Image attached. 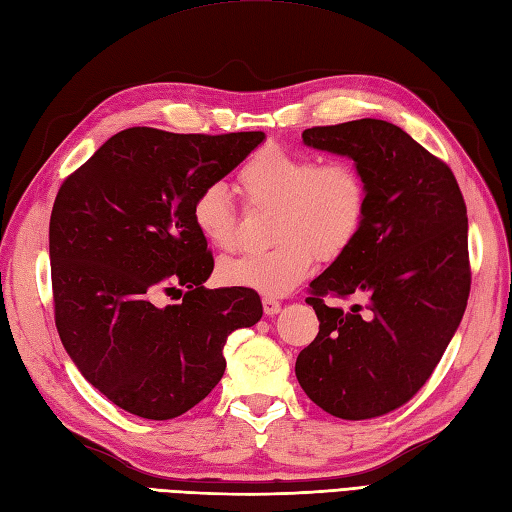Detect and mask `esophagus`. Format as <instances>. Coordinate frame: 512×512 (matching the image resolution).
Listing matches in <instances>:
<instances>
[{
    "instance_id": "esophagus-1",
    "label": "esophagus",
    "mask_w": 512,
    "mask_h": 512,
    "mask_svg": "<svg viewBox=\"0 0 512 512\" xmlns=\"http://www.w3.org/2000/svg\"><path fill=\"white\" fill-rule=\"evenodd\" d=\"M280 308H282V304L278 302L276 297H263V310H265V315H278L280 313Z\"/></svg>"
}]
</instances>
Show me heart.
Masks as SVG:
<instances>
[{"label": "heart", "instance_id": "b5f03b06", "mask_svg": "<svg viewBox=\"0 0 512 512\" xmlns=\"http://www.w3.org/2000/svg\"><path fill=\"white\" fill-rule=\"evenodd\" d=\"M236 186L254 208H276L273 241L265 252L223 260L219 278L265 295H286L313 271L319 254L341 256L363 230L369 206L367 180L350 160L269 145L249 156ZM199 236L219 252L236 247V213L223 184H206L191 206Z\"/></svg>", "mask_w": 512, "mask_h": 512}]
</instances>
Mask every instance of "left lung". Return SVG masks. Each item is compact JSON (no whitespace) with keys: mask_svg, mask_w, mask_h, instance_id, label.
<instances>
[{"mask_svg":"<svg viewBox=\"0 0 512 512\" xmlns=\"http://www.w3.org/2000/svg\"><path fill=\"white\" fill-rule=\"evenodd\" d=\"M308 147L354 160L369 189L363 230L310 282L319 334L297 356L304 393L339 419H373L413 397L467 308V206L452 169L382 119L304 130ZM326 294L367 296L350 311Z\"/></svg>","mask_w":512,"mask_h":512,"instance_id":"obj_1","label":"left lung"}]
</instances>
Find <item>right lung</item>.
I'll use <instances>...</instances> for the list:
<instances>
[{
    "instance_id": "right-lung-1",
    "label": "right lung",
    "mask_w": 512,
    "mask_h": 512,
    "mask_svg": "<svg viewBox=\"0 0 512 512\" xmlns=\"http://www.w3.org/2000/svg\"><path fill=\"white\" fill-rule=\"evenodd\" d=\"M263 139L128 128L60 186L49 219L60 341L136 417L165 421L202 402L226 371L228 336L263 317L252 289H206L215 260L191 217L197 191ZM162 294L183 302L160 307Z\"/></svg>"
}]
</instances>
